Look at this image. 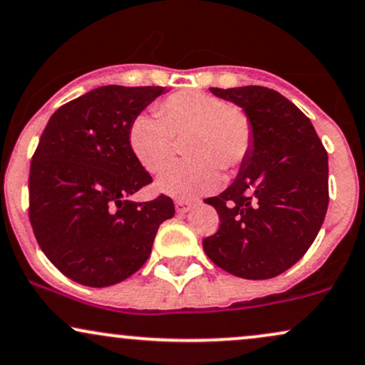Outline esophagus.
Returning a JSON list of instances; mask_svg holds the SVG:
<instances>
[{
    "label": "esophagus",
    "mask_w": 365,
    "mask_h": 365,
    "mask_svg": "<svg viewBox=\"0 0 365 365\" xmlns=\"http://www.w3.org/2000/svg\"><path fill=\"white\" fill-rule=\"evenodd\" d=\"M175 207H177L178 214H187V212L193 207V202L192 200H183V198H178V200H175Z\"/></svg>",
    "instance_id": "obj_1"
}]
</instances>
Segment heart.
<instances>
[{
	"instance_id": "1",
	"label": "heart",
	"mask_w": 365,
	"mask_h": 365,
	"mask_svg": "<svg viewBox=\"0 0 365 365\" xmlns=\"http://www.w3.org/2000/svg\"><path fill=\"white\" fill-rule=\"evenodd\" d=\"M177 161L158 177L156 187L175 197H190L220 185L219 170L234 173L252 150L255 131L246 110L205 91H178L161 101L156 114L141 113L128 129L129 150L140 165L158 173L173 160L175 136H187Z\"/></svg>"
}]
</instances>
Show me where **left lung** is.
I'll use <instances>...</instances> for the list:
<instances>
[{
	"mask_svg": "<svg viewBox=\"0 0 365 365\" xmlns=\"http://www.w3.org/2000/svg\"><path fill=\"white\" fill-rule=\"evenodd\" d=\"M246 110L255 141L236 180L205 204L220 227L204 239L212 262L244 279L274 278L302 259L329 207V155L310 119L261 86L217 89Z\"/></svg>",
	"mask_w": 365,
	"mask_h": 365,
	"instance_id": "left-lung-1",
	"label": "left lung"
}]
</instances>
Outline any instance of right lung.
<instances>
[{
    "label": "right lung",
    "mask_w": 365,
    "mask_h": 365,
    "mask_svg": "<svg viewBox=\"0 0 365 365\" xmlns=\"http://www.w3.org/2000/svg\"><path fill=\"white\" fill-rule=\"evenodd\" d=\"M168 89L103 86L63 104L48 119L30 167V222L60 273L104 288L135 274L151 255L170 197H129L151 183L133 156V119Z\"/></svg>",
    "instance_id": "right-lung-1"
}]
</instances>
